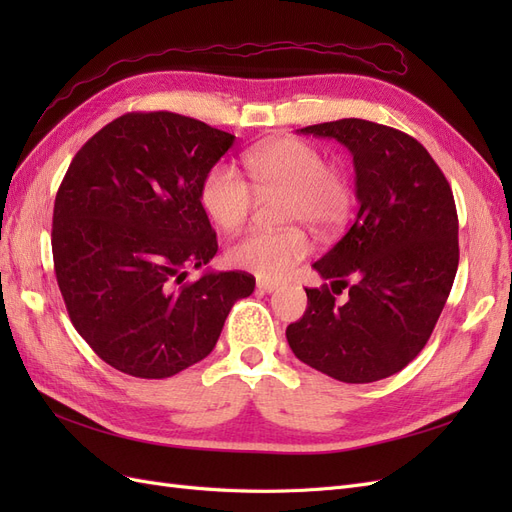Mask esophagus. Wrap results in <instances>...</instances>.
<instances>
[{"instance_id":"1","label":"esophagus","mask_w":512,"mask_h":512,"mask_svg":"<svg viewBox=\"0 0 512 512\" xmlns=\"http://www.w3.org/2000/svg\"><path fill=\"white\" fill-rule=\"evenodd\" d=\"M256 288H258L260 292H275L277 288H280V284H277V282H271V280H260V277H258Z\"/></svg>"}]
</instances>
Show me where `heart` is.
<instances>
[{"instance_id": "heart-1", "label": "heart", "mask_w": 512, "mask_h": 512, "mask_svg": "<svg viewBox=\"0 0 512 512\" xmlns=\"http://www.w3.org/2000/svg\"><path fill=\"white\" fill-rule=\"evenodd\" d=\"M256 190H288L286 220L331 230L350 211L352 185L342 170L329 166L320 147L303 138H277L245 156ZM200 205L224 230L245 224L254 205L247 181L226 162L213 164L200 181ZM309 254V241L299 228H256L228 250L232 265L260 280H284Z\"/></svg>"}]
</instances>
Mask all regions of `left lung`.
Listing matches in <instances>:
<instances>
[{
  "mask_svg": "<svg viewBox=\"0 0 512 512\" xmlns=\"http://www.w3.org/2000/svg\"><path fill=\"white\" fill-rule=\"evenodd\" d=\"M352 153L359 211L314 269L331 288H305L307 309L288 324L299 361L339 382L389 378L421 352L459 265L455 198L416 138L382 123L339 119L301 128ZM353 280V286L349 280ZM349 285V301L332 292Z\"/></svg>",
  "mask_w": 512,
  "mask_h": 512,
  "instance_id": "8db88e82",
  "label": "left lung"
}]
</instances>
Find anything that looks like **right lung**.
<instances>
[{
    "instance_id": "right-lung-1",
    "label": "right lung",
    "mask_w": 512,
    "mask_h": 512,
    "mask_svg": "<svg viewBox=\"0 0 512 512\" xmlns=\"http://www.w3.org/2000/svg\"><path fill=\"white\" fill-rule=\"evenodd\" d=\"M235 136L168 111L128 113L79 149L53 209V262L74 329L104 363L160 380L203 361L230 307L250 297L243 271L200 269L218 239L200 181Z\"/></svg>"
}]
</instances>
